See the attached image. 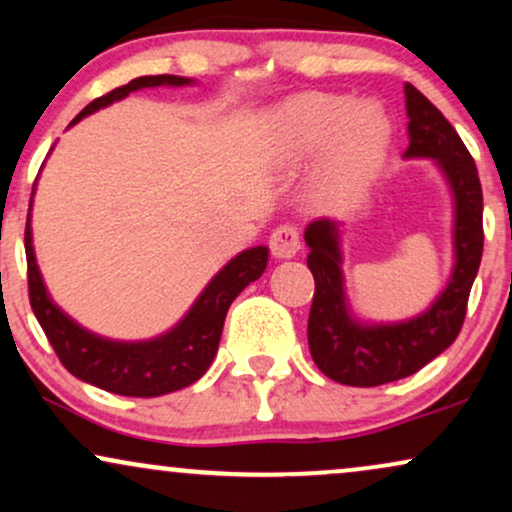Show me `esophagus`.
Instances as JSON below:
<instances>
[{"mask_svg":"<svg viewBox=\"0 0 512 512\" xmlns=\"http://www.w3.org/2000/svg\"><path fill=\"white\" fill-rule=\"evenodd\" d=\"M269 248H271V255L278 257V260H290V257H295L302 248L300 231L290 224L278 226L269 238Z\"/></svg>","mask_w":512,"mask_h":512,"instance_id":"1","label":"esophagus"}]
</instances>
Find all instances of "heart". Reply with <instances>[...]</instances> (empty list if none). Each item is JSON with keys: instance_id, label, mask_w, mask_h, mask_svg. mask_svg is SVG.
Instances as JSON below:
<instances>
[{"instance_id": "obj_1", "label": "heart", "mask_w": 512, "mask_h": 512, "mask_svg": "<svg viewBox=\"0 0 512 512\" xmlns=\"http://www.w3.org/2000/svg\"><path fill=\"white\" fill-rule=\"evenodd\" d=\"M269 139L276 163L283 167H300L316 155V193L333 208H349L383 172L392 125L375 101L307 92L274 108Z\"/></svg>"}]
</instances>
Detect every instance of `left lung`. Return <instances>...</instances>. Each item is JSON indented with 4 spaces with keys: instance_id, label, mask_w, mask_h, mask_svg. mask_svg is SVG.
<instances>
[{
    "instance_id": "obj_1",
    "label": "left lung",
    "mask_w": 512,
    "mask_h": 512,
    "mask_svg": "<svg viewBox=\"0 0 512 512\" xmlns=\"http://www.w3.org/2000/svg\"><path fill=\"white\" fill-rule=\"evenodd\" d=\"M404 96L409 115L404 158L435 160L454 196V271L423 314L397 323H361L349 314L345 297L338 222L323 217L304 229L307 267L316 283L307 323L309 352L323 375L352 387L394 383L439 357L461 333L482 262V186L475 160L451 122L413 84H406Z\"/></svg>"
}]
</instances>
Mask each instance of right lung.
<instances>
[{
	"label": "right lung",
	"mask_w": 512,
	"mask_h": 512,
	"mask_svg": "<svg viewBox=\"0 0 512 512\" xmlns=\"http://www.w3.org/2000/svg\"><path fill=\"white\" fill-rule=\"evenodd\" d=\"M191 82L193 80L189 77L179 75L137 77V80L122 84L106 96L94 99L70 122V127L87 115L96 113L99 108L125 99L129 92H137V89L163 87V84L165 87H184ZM25 257H28V293L32 312H35L61 364L75 378L106 392L122 394V397H160V394L177 392L181 387L193 385L200 375L208 371L217 354L231 302L243 288H248L252 281H257L264 274L269 250L264 245H257V248L243 250L241 255H236L226 267L217 271L177 326L158 335V338L141 342L101 338V335L82 328L80 323H75L66 312L56 307V302L47 293L35 260L30 215L28 224H25Z\"/></svg>",
	"instance_id": "add662e5"
}]
</instances>
